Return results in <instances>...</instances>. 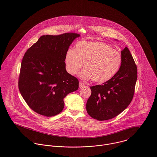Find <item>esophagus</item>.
<instances>
[{
  "instance_id": "obj_1",
  "label": "esophagus",
  "mask_w": 157,
  "mask_h": 157,
  "mask_svg": "<svg viewBox=\"0 0 157 157\" xmlns=\"http://www.w3.org/2000/svg\"><path fill=\"white\" fill-rule=\"evenodd\" d=\"M79 87H80V88H82V87H83V86H85V83H83L82 82H79Z\"/></svg>"
}]
</instances>
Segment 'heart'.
I'll return each mask as SVG.
<instances>
[{
  "label": "heart",
  "mask_w": 157,
  "mask_h": 157,
  "mask_svg": "<svg viewBox=\"0 0 157 157\" xmlns=\"http://www.w3.org/2000/svg\"><path fill=\"white\" fill-rule=\"evenodd\" d=\"M65 60L71 75H76L83 63L85 69L80 74L82 79L104 83L118 72L122 56L118 51L104 42L80 41L76 44L75 50L67 49Z\"/></svg>",
  "instance_id": "heart-1"
}]
</instances>
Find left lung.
Segmentation results:
<instances>
[{"instance_id": "obj_1", "label": "left lung", "mask_w": 157, "mask_h": 157, "mask_svg": "<svg viewBox=\"0 0 157 157\" xmlns=\"http://www.w3.org/2000/svg\"><path fill=\"white\" fill-rule=\"evenodd\" d=\"M120 69L112 78L90 86L91 95L86 103V111L94 119L110 120L124 111L132 100L137 79V67L128 48L121 51Z\"/></svg>"}]
</instances>
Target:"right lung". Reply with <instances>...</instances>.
<instances>
[{
	"label": "right lung",
	"instance_id": "right-lung-1",
	"mask_svg": "<svg viewBox=\"0 0 157 157\" xmlns=\"http://www.w3.org/2000/svg\"><path fill=\"white\" fill-rule=\"evenodd\" d=\"M80 35H44L29 48L21 63L18 86L24 100L37 113L53 117L63 109V99L79 88L76 78L67 73L65 55Z\"/></svg>",
	"mask_w": 157,
	"mask_h": 157
}]
</instances>
